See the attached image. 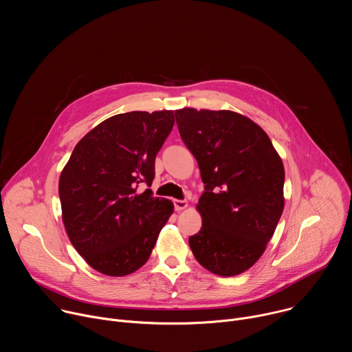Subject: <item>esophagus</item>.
<instances>
[{
  "label": "esophagus",
  "instance_id": "1",
  "mask_svg": "<svg viewBox=\"0 0 352 352\" xmlns=\"http://www.w3.org/2000/svg\"><path fill=\"white\" fill-rule=\"evenodd\" d=\"M174 208H175V210H184V209H186L188 208V204H186V200H179V199H175L174 200Z\"/></svg>",
  "mask_w": 352,
  "mask_h": 352
}]
</instances>
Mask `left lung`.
<instances>
[{
    "label": "left lung",
    "instance_id": "1",
    "mask_svg": "<svg viewBox=\"0 0 352 352\" xmlns=\"http://www.w3.org/2000/svg\"><path fill=\"white\" fill-rule=\"evenodd\" d=\"M175 120L205 184L192 254L217 276H238L263 255L281 217V157L267 133L242 114L188 107L177 110Z\"/></svg>",
    "mask_w": 352,
    "mask_h": 352
}]
</instances>
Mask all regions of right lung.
Listing matches in <instances>:
<instances>
[{
  "label": "right lung",
  "instance_id": "right-lung-1",
  "mask_svg": "<svg viewBox=\"0 0 352 352\" xmlns=\"http://www.w3.org/2000/svg\"><path fill=\"white\" fill-rule=\"evenodd\" d=\"M174 111H131L100 122L75 146L60 175L63 221L71 243L94 270L111 277L140 269L174 212L171 200L140 192Z\"/></svg>",
  "mask_w": 352,
  "mask_h": 352
}]
</instances>
